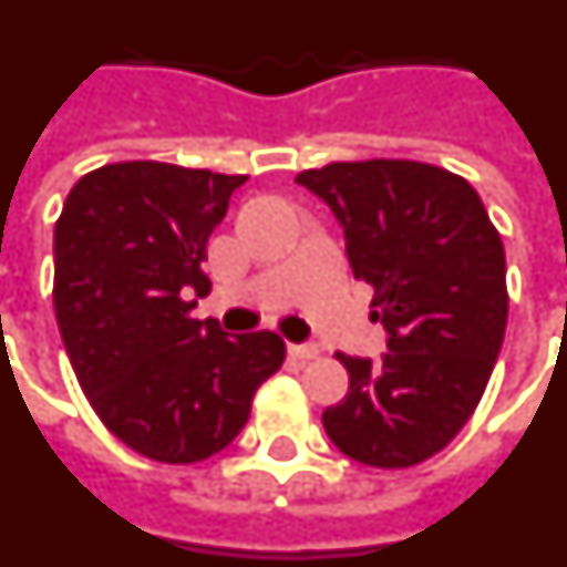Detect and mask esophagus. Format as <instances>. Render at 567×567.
<instances>
[{
	"instance_id": "obj_1",
	"label": "esophagus",
	"mask_w": 567,
	"mask_h": 567,
	"mask_svg": "<svg viewBox=\"0 0 567 567\" xmlns=\"http://www.w3.org/2000/svg\"><path fill=\"white\" fill-rule=\"evenodd\" d=\"M288 354H291L293 360H313V357L320 354V349H317V346H311V342H302V346L291 342V346H288Z\"/></svg>"
}]
</instances>
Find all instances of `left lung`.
Here are the masks:
<instances>
[{"label": "left lung", "mask_w": 567, "mask_h": 567, "mask_svg": "<svg viewBox=\"0 0 567 567\" xmlns=\"http://www.w3.org/2000/svg\"><path fill=\"white\" fill-rule=\"evenodd\" d=\"M297 184L331 207L357 279L374 288L386 354H337L349 394L322 412L340 453L401 470L470 421L507 326L502 236L461 175L417 161H342Z\"/></svg>", "instance_id": "8db88e82"}]
</instances>
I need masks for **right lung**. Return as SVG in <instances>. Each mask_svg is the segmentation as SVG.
Here are the masks:
<instances>
[{
  "label": "right lung",
  "instance_id": "obj_1",
  "mask_svg": "<svg viewBox=\"0 0 567 567\" xmlns=\"http://www.w3.org/2000/svg\"><path fill=\"white\" fill-rule=\"evenodd\" d=\"M247 175L161 161L100 166L71 187L54 227L56 326L97 417L161 464L225 450L256 389L282 365L274 331L227 337L193 320L202 261Z\"/></svg>",
  "mask_w": 567,
  "mask_h": 567
}]
</instances>
